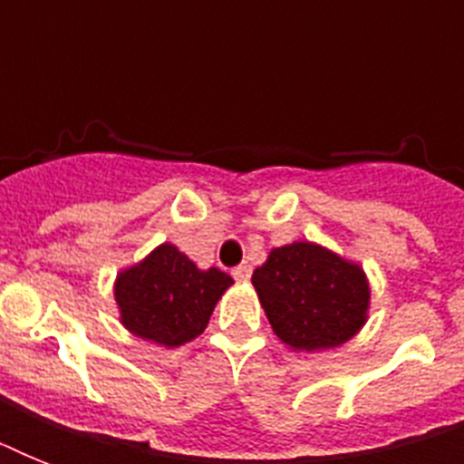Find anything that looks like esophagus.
Returning a JSON list of instances; mask_svg holds the SVG:
<instances>
[{"label": "esophagus", "instance_id": "1", "mask_svg": "<svg viewBox=\"0 0 464 464\" xmlns=\"http://www.w3.org/2000/svg\"><path fill=\"white\" fill-rule=\"evenodd\" d=\"M250 272H253V267L250 265H238V267H233V279H238V282H247L250 279Z\"/></svg>", "mask_w": 464, "mask_h": 464}]
</instances>
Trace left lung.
Instances as JSON below:
<instances>
[{
  "mask_svg": "<svg viewBox=\"0 0 464 464\" xmlns=\"http://www.w3.org/2000/svg\"><path fill=\"white\" fill-rule=\"evenodd\" d=\"M253 286L275 334L296 352L344 344L366 323L363 269L315 243L275 247Z\"/></svg>",
  "mask_w": 464,
  "mask_h": 464,
  "instance_id": "1",
  "label": "left lung"
}]
</instances>
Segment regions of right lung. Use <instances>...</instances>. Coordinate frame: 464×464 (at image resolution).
<instances>
[{
	"instance_id": "obj_1",
	"label": "right lung",
	"mask_w": 464,
	"mask_h": 464,
	"mask_svg": "<svg viewBox=\"0 0 464 464\" xmlns=\"http://www.w3.org/2000/svg\"><path fill=\"white\" fill-rule=\"evenodd\" d=\"M233 279L221 269H197L188 255L163 243L115 282V301L127 330L163 346H180L202 334Z\"/></svg>"
}]
</instances>
